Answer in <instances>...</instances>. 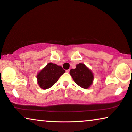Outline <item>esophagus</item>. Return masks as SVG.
<instances>
[{"label":"esophagus","instance_id":"obj_1","mask_svg":"<svg viewBox=\"0 0 132 132\" xmlns=\"http://www.w3.org/2000/svg\"><path fill=\"white\" fill-rule=\"evenodd\" d=\"M69 71H70V70H69V69H68V70H66V73H69Z\"/></svg>","mask_w":132,"mask_h":132}]
</instances>
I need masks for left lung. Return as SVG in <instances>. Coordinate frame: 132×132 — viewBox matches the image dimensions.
Masks as SVG:
<instances>
[{"instance_id": "obj_1", "label": "left lung", "mask_w": 132, "mask_h": 132, "mask_svg": "<svg viewBox=\"0 0 132 132\" xmlns=\"http://www.w3.org/2000/svg\"><path fill=\"white\" fill-rule=\"evenodd\" d=\"M69 73L75 83L82 88L89 89L93 83L94 73L83 63H80L77 64L76 68L70 70Z\"/></svg>"}]
</instances>
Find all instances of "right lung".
<instances>
[{
	"label": "right lung",
	"mask_w": 132,
	"mask_h": 132,
	"mask_svg": "<svg viewBox=\"0 0 132 132\" xmlns=\"http://www.w3.org/2000/svg\"><path fill=\"white\" fill-rule=\"evenodd\" d=\"M64 72L65 71L61 66L52 63H48L37 75L38 86L44 90L50 88Z\"/></svg>",
	"instance_id": "add662e5"
}]
</instances>
